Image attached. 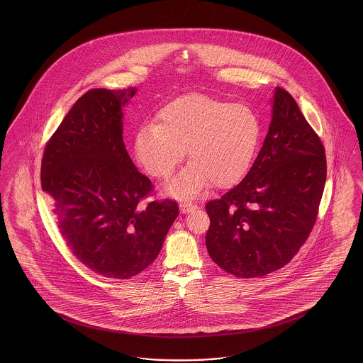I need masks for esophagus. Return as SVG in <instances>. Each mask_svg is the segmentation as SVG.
<instances>
[{
	"label": "esophagus",
	"instance_id": "obj_1",
	"mask_svg": "<svg viewBox=\"0 0 363 363\" xmlns=\"http://www.w3.org/2000/svg\"><path fill=\"white\" fill-rule=\"evenodd\" d=\"M179 206H181L182 213H189V211H193V210L197 209V205L193 203V202H182Z\"/></svg>",
	"mask_w": 363,
	"mask_h": 363
}]
</instances>
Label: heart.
<instances>
[{
	"mask_svg": "<svg viewBox=\"0 0 363 363\" xmlns=\"http://www.w3.org/2000/svg\"><path fill=\"white\" fill-rule=\"evenodd\" d=\"M135 134L134 150L143 169L167 178L189 149L193 161L172 179L166 190L178 198L196 197L213 182L216 187L238 184L257 153L262 126L257 113L206 94H186L166 104Z\"/></svg>",
	"mask_w": 363,
	"mask_h": 363,
	"instance_id": "obj_1",
	"label": "heart"
}]
</instances>
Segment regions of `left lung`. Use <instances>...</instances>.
Returning a JSON list of instances; mask_svg holds the SVG:
<instances>
[{"mask_svg": "<svg viewBox=\"0 0 363 363\" xmlns=\"http://www.w3.org/2000/svg\"><path fill=\"white\" fill-rule=\"evenodd\" d=\"M318 134L284 88L252 169L237 186L206 203L210 258L229 274L257 278L289 264L306 242L326 182Z\"/></svg>", "mask_w": 363, "mask_h": 363, "instance_id": "obj_1", "label": "left lung"}]
</instances>
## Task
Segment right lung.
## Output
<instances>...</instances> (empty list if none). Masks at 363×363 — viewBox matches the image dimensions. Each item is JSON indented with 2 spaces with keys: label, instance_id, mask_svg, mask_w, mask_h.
<instances>
[{
  "label": "right lung",
  "instance_id": "right-lung-1",
  "mask_svg": "<svg viewBox=\"0 0 363 363\" xmlns=\"http://www.w3.org/2000/svg\"><path fill=\"white\" fill-rule=\"evenodd\" d=\"M135 89H90L45 145L41 186L66 246L106 278L140 274L160 253L179 210L145 202L153 184L122 140V109Z\"/></svg>",
  "mask_w": 363,
  "mask_h": 363
}]
</instances>
